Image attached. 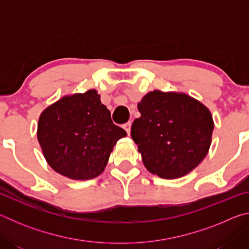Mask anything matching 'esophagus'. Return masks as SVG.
I'll list each match as a JSON object with an SVG mask.
<instances>
[{
  "label": "esophagus",
  "instance_id": "esophagus-1",
  "mask_svg": "<svg viewBox=\"0 0 249 249\" xmlns=\"http://www.w3.org/2000/svg\"><path fill=\"white\" fill-rule=\"evenodd\" d=\"M130 125H132V123H130V122H127V123H125L123 125V127L126 130V133H127V135L130 134Z\"/></svg>",
  "mask_w": 249,
  "mask_h": 249
}]
</instances>
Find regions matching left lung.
<instances>
[{
	"mask_svg": "<svg viewBox=\"0 0 249 249\" xmlns=\"http://www.w3.org/2000/svg\"><path fill=\"white\" fill-rule=\"evenodd\" d=\"M141 117L130 130L147 170L160 178L187 175L208 154L214 128L212 115L183 93L155 90L138 103Z\"/></svg>",
	"mask_w": 249,
	"mask_h": 249,
	"instance_id": "1",
	"label": "left lung"
}]
</instances>
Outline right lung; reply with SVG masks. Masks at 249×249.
I'll return each instance as SVG.
<instances>
[{"mask_svg": "<svg viewBox=\"0 0 249 249\" xmlns=\"http://www.w3.org/2000/svg\"><path fill=\"white\" fill-rule=\"evenodd\" d=\"M125 136L95 90L65 96L50 105L41 113L37 128L49 166L74 180L102 174L113 147Z\"/></svg>", "mask_w": 249, "mask_h": 249, "instance_id": "obj_1", "label": "right lung"}]
</instances>
